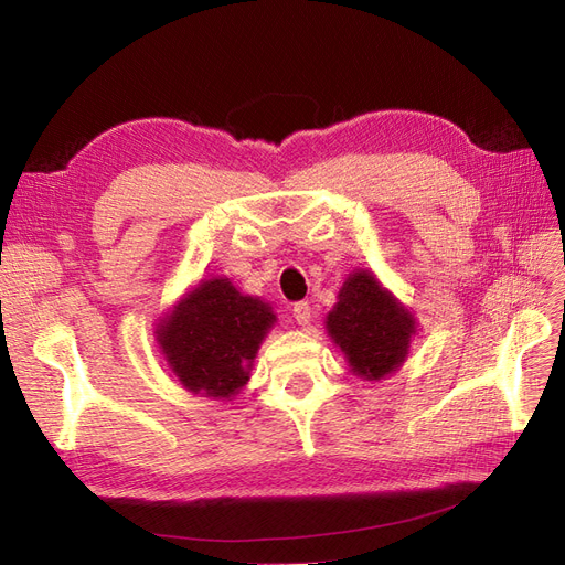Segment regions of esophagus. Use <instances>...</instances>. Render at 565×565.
<instances>
[{
    "label": "esophagus",
    "mask_w": 565,
    "mask_h": 565,
    "mask_svg": "<svg viewBox=\"0 0 565 565\" xmlns=\"http://www.w3.org/2000/svg\"><path fill=\"white\" fill-rule=\"evenodd\" d=\"M292 313H295V320L299 324H309L311 322V306H309V301H297Z\"/></svg>",
    "instance_id": "obj_1"
}]
</instances>
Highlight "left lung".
Instances as JSON below:
<instances>
[{
	"instance_id": "left-lung-1",
	"label": "left lung",
	"mask_w": 565,
	"mask_h": 565,
	"mask_svg": "<svg viewBox=\"0 0 565 565\" xmlns=\"http://www.w3.org/2000/svg\"><path fill=\"white\" fill-rule=\"evenodd\" d=\"M324 330L355 377L380 382L407 361L417 318L372 270L355 268L324 316Z\"/></svg>"
}]
</instances>
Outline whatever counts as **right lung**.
Wrapping results in <instances>:
<instances>
[{
    "label": "right lung",
    "instance_id": "1",
    "mask_svg": "<svg viewBox=\"0 0 565 565\" xmlns=\"http://www.w3.org/2000/svg\"><path fill=\"white\" fill-rule=\"evenodd\" d=\"M276 320L268 301L241 292L226 276H210L158 320L156 341L185 391L231 401L247 386L254 358Z\"/></svg>",
    "mask_w": 565,
    "mask_h": 565
}]
</instances>
